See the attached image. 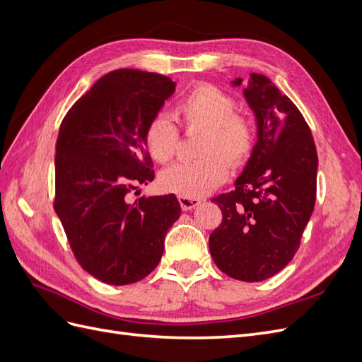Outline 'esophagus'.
<instances>
[{
	"instance_id": "34e87169",
	"label": "esophagus",
	"mask_w": 362,
	"mask_h": 362,
	"mask_svg": "<svg viewBox=\"0 0 362 362\" xmlns=\"http://www.w3.org/2000/svg\"><path fill=\"white\" fill-rule=\"evenodd\" d=\"M178 201H180V205H181L184 211L193 210L194 206H198L201 204V199H198V198H185V196H178Z\"/></svg>"
}]
</instances>
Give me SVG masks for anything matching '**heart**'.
Masks as SVG:
<instances>
[{
  "label": "heart",
  "mask_w": 362,
  "mask_h": 362,
  "mask_svg": "<svg viewBox=\"0 0 362 362\" xmlns=\"http://www.w3.org/2000/svg\"><path fill=\"white\" fill-rule=\"evenodd\" d=\"M231 95L213 84H196L175 107L184 129H205L199 154L193 163H178L160 173L161 187L185 198H201L223 184L234 166H242L254 152L257 128L246 115L237 113ZM145 145L157 163H169L180 145V131L168 116H154L145 129Z\"/></svg>",
  "instance_id": "1"
}]
</instances>
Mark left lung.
I'll list each match as a JSON object with an SVG mask.
<instances>
[{"instance_id": "8db88e82", "label": "left lung", "mask_w": 362, "mask_h": 362, "mask_svg": "<svg viewBox=\"0 0 362 362\" xmlns=\"http://www.w3.org/2000/svg\"><path fill=\"white\" fill-rule=\"evenodd\" d=\"M245 96L257 116L258 141L235 189L211 199L222 223L208 245L228 276L259 282L286 267L300 246L315 204L319 158L299 108L267 76L250 74Z\"/></svg>"}]
</instances>
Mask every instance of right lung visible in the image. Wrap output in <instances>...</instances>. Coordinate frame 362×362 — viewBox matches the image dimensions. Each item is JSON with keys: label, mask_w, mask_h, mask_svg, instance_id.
<instances>
[{"label": "right lung", "mask_w": 362, "mask_h": 362, "mask_svg": "<svg viewBox=\"0 0 362 362\" xmlns=\"http://www.w3.org/2000/svg\"><path fill=\"white\" fill-rule=\"evenodd\" d=\"M173 92L169 76L112 71L62 120L54 210L76 262L108 286L146 278L181 214L172 193L134 202L128 198L137 185L154 181L145 129Z\"/></svg>", "instance_id": "obj_1"}]
</instances>
